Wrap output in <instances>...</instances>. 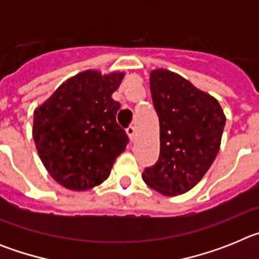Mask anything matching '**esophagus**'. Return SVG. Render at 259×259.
Returning <instances> with one entry per match:
<instances>
[{
  "mask_svg": "<svg viewBox=\"0 0 259 259\" xmlns=\"http://www.w3.org/2000/svg\"><path fill=\"white\" fill-rule=\"evenodd\" d=\"M127 135L128 137H130V140L135 141V139H136V130H135L134 125H130V127L127 128Z\"/></svg>",
  "mask_w": 259,
  "mask_h": 259,
  "instance_id": "1",
  "label": "esophagus"
}]
</instances>
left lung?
<instances>
[{
	"instance_id": "left-lung-1",
	"label": "left lung",
	"mask_w": 259,
	"mask_h": 259,
	"mask_svg": "<svg viewBox=\"0 0 259 259\" xmlns=\"http://www.w3.org/2000/svg\"><path fill=\"white\" fill-rule=\"evenodd\" d=\"M150 92L159 118L161 152L143 179L164 196H178L193 188L214 162L226 115L212 96L164 68L150 72Z\"/></svg>"
}]
</instances>
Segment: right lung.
Returning a JSON list of instances; mask_svg holds the SVG:
<instances>
[{"instance_id":"1","label":"right lung","mask_w":259,"mask_h":259,"mask_svg":"<svg viewBox=\"0 0 259 259\" xmlns=\"http://www.w3.org/2000/svg\"><path fill=\"white\" fill-rule=\"evenodd\" d=\"M124 72L87 70L66 80L33 113L32 136L41 162L58 184L87 191L107 179L128 136L116 123L111 95Z\"/></svg>"}]
</instances>
